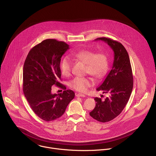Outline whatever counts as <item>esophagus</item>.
<instances>
[{"instance_id":"34e87169","label":"esophagus","mask_w":156,"mask_h":156,"mask_svg":"<svg viewBox=\"0 0 156 156\" xmlns=\"http://www.w3.org/2000/svg\"><path fill=\"white\" fill-rule=\"evenodd\" d=\"M76 97H85V95L83 94H81V93H78V94H76Z\"/></svg>"}]
</instances>
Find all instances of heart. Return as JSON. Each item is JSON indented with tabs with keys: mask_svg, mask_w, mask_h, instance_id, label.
Returning <instances> with one entry per match:
<instances>
[{
	"mask_svg": "<svg viewBox=\"0 0 156 156\" xmlns=\"http://www.w3.org/2000/svg\"><path fill=\"white\" fill-rule=\"evenodd\" d=\"M73 56L84 62L87 65L86 73H90L97 78H102L107 73L108 66L107 56L104 52H98L83 49L76 52ZM72 66V59L69 55L65 56L60 62V70L63 75L67 76L70 75ZM93 81L89 77H75L69 83V86L73 90L84 93L93 86Z\"/></svg>",
	"mask_w": 156,
	"mask_h": 156,
	"instance_id": "b5f03b06",
	"label": "heart"
}]
</instances>
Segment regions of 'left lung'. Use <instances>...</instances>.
Wrapping results in <instances>:
<instances>
[{"label":"left lung","mask_w":156,"mask_h":156,"mask_svg":"<svg viewBox=\"0 0 156 156\" xmlns=\"http://www.w3.org/2000/svg\"><path fill=\"white\" fill-rule=\"evenodd\" d=\"M95 41H104L114 53L112 70L96 89L109 96L104 101L95 98L96 107L90 113L95 120L107 122L117 117L126 106L133 90V73L128 54L120 42L104 37Z\"/></svg>","instance_id":"obj_1"}]
</instances>
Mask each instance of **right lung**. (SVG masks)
I'll use <instances>...</instances> for the list:
<instances>
[{"mask_svg": "<svg viewBox=\"0 0 156 156\" xmlns=\"http://www.w3.org/2000/svg\"><path fill=\"white\" fill-rule=\"evenodd\" d=\"M69 49L65 42L48 39L33 47L25 60L23 93L33 112L44 121L60 117L75 97L72 90H66L65 86L58 82L61 79V57ZM53 85L65 91L58 95L52 94Z\"/></svg>", "mask_w": 156, "mask_h": 156, "instance_id": "1", "label": "right lung"}]
</instances>
